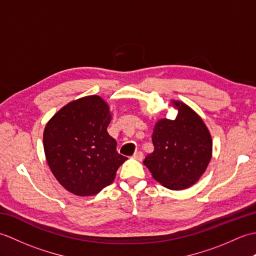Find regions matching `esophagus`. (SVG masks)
<instances>
[{
    "label": "esophagus",
    "mask_w": 256,
    "mask_h": 256,
    "mask_svg": "<svg viewBox=\"0 0 256 256\" xmlns=\"http://www.w3.org/2000/svg\"><path fill=\"white\" fill-rule=\"evenodd\" d=\"M143 157H144V155L142 152H136V153H134V155H133V158L138 160H142Z\"/></svg>",
    "instance_id": "1"
}]
</instances>
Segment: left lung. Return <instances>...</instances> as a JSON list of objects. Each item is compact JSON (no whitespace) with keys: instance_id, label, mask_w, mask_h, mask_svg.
Wrapping results in <instances>:
<instances>
[{"instance_id":"left-lung-1","label":"left lung","mask_w":256,"mask_h":256,"mask_svg":"<svg viewBox=\"0 0 256 256\" xmlns=\"http://www.w3.org/2000/svg\"><path fill=\"white\" fill-rule=\"evenodd\" d=\"M175 120L160 118L154 126V152L144 165L156 182L170 190L187 189L204 175L212 157V138L204 120L179 100H170Z\"/></svg>"}]
</instances>
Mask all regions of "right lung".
I'll list each match as a JSON object with an SVG mask.
<instances>
[{"instance_id": "1", "label": "right lung", "mask_w": 256, "mask_h": 256, "mask_svg": "<svg viewBox=\"0 0 256 256\" xmlns=\"http://www.w3.org/2000/svg\"><path fill=\"white\" fill-rule=\"evenodd\" d=\"M112 114L99 96L69 102L47 122L42 142L47 164L62 186L76 196L99 194L113 182L126 157L106 128Z\"/></svg>"}]
</instances>
